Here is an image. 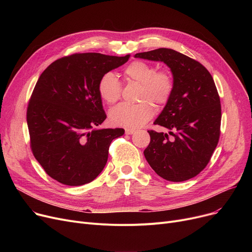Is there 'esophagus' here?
<instances>
[{"instance_id": "esophagus-1", "label": "esophagus", "mask_w": 252, "mask_h": 252, "mask_svg": "<svg viewBox=\"0 0 252 252\" xmlns=\"http://www.w3.org/2000/svg\"><path fill=\"white\" fill-rule=\"evenodd\" d=\"M135 131H136V130L133 129V128H126V135H133V134L135 133Z\"/></svg>"}]
</instances>
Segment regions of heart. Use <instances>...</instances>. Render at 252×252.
<instances>
[{"label":"heart","instance_id":"b5f03b06","mask_svg":"<svg viewBox=\"0 0 252 252\" xmlns=\"http://www.w3.org/2000/svg\"><path fill=\"white\" fill-rule=\"evenodd\" d=\"M128 82L142 86L139 104L121 103L109 111V121L113 126L136 128L149 122L154 115V107L168 103L174 92V79L165 70L157 71L154 65L144 61H133L125 69ZM122 84L113 72L104 73L98 83V93L106 103H115L122 96Z\"/></svg>","mask_w":252,"mask_h":252}]
</instances>
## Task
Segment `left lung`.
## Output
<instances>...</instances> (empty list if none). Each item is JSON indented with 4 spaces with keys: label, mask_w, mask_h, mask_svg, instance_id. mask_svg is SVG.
I'll return each mask as SVG.
<instances>
[{
    "label": "left lung",
    "mask_w": 252,
    "mask_h": 252,
    "mask_svg": "<svg viewBox=\"0 0 252 252\" xmlns=\"http://www.w3.org/2000/svg\"><path fill=\"white\" fill-rule=\"evenodd\" d=\"M135 57L164 62L175 85L170 100L154 122L169 133L148 130L145 158L166 181L192 179L208 164L220 140L221 108L214 78L200 62L171 49L138 53Z\"/></svg>",
    "instance_id": "obj_1"
}]
</instances>
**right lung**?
<instances>
[{
    "mask_svg": "<svg viewBox=\"0 0 252 252\" xmlns=\"http://www.w3.org/2000/svg\"><path fill=\"white\" fill-rule=\"evenodd\" d=\"M128 58L75 53L51 63L39 76L26 121L32 154L52 179L82 186L103 170L110 143L125 129L95 128L106 118L98 83Z\"/></svg>",
    "mask_w": 252,
    "mask_h": 252,
    "instance_id": "obj_1",
    "label": "right lung"
}]
</instances>
